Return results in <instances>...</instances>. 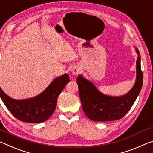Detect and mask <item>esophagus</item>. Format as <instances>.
Returning a JSON list of instances; mask_svg holds the SVG:
<instances>
[{"instance_id":"obj_1","label":"esophagus","mask_w":153,"mask_h":153,"mask_svg":"<svg viewBox=\"0 0 153 153\" xmlns=\"http://www.w3.org/2000/svg\"><path fill=\"white\" fill-rule=\"evenodd\" d=\"M80 71V68H79L78 66H74L72 67L71 69V72L73 74L75 75H77Z\"/></svg>"}]
</instances>
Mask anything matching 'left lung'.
<instances>
[{"mask_svg":"<svg viewBox=\"0 0 153 153\" xmlns=\"http://www.w3.org/2000/svg\"><path fill=\"white\" fill-rule=\"evenodd\" d=\"M136 62V79L133 88L127 94L112 97L103 94L91 81L82 76H77L79 95L83 111L87 117L94 121H111L122 118L132 107L141 91L143 75L140 65V52Z\"/></svg>","mask_w":153,"mask_h":153,"instance_id":"1","label":"left lung"}]
</instances>
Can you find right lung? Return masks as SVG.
<instances>
[{"mask_svg": "<svg viewBox=\"0 0 153 153\" xmlns=\"http://www.w3.org/2000/svg\"><path fill=\"white\" fill-rule=\"evenodd\" d=\"M69 81L68 74H65L55 78L39 95L23 100L9 97L0 87V97L9 111L18 120L30 123H42L54 113L58 97Z\"/></svg>", "mask_w": 153, "mask_h": 153, "instance_id": "1", "label": "right lung"}]
</instances>
